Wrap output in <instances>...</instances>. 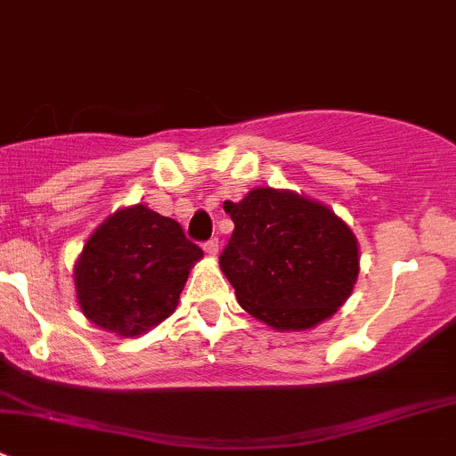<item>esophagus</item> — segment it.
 <instances>
[{"label":"esophagus","instance_id":"34e87169","mask_svg":"<svg viewBox=\"0 0 456 456\" xmlns=\"http://www.w3.org/2000/svg\"><path fill=\"white\" fill-rule=\"evenodd\" d=\"M218 238H211V240H207L205 242V247H202V249H205V254L207 256H211V257H216V254H218Z\"/></svg>","mask_w":456,"mask_h":456}]
</instances>
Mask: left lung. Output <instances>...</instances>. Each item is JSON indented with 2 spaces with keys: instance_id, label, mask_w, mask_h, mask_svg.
<instances>
[{
  "instance_id": "obj_1",
  "label": "left lung",
  "mask_w": 456,
  "mask_h": 456,
  "mask_svg": "<svg viewBox=\"0 0 456 456\" xmlns=\"http://www.w3.org/2000/svg\"><path fill=\"white\" fill-rule=\"evenodd\" d=\"M233 229L220 266L238 305L278 330H305L351 296L360 251L351 229L320 202L257 187L224 202Z\"/></svg>"
}]
</instances>
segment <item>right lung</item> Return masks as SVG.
Masks as SVG:
<instances>
[{"mask_svg":"<svg viewBox=\"0 0 456 456\" xmlns=\"http://www.w3.org/2000/svg\"><path fill=\"white\" fill-rule=\"evenodd\" d=\"M202 249L174 218L127 207L90 236L75 269L84 315L117 335H141L174 314Z\"/></svg>","mask_w":456,"mask_h":456,"instance_id":"1","label":"right lung"}]
</instances>
